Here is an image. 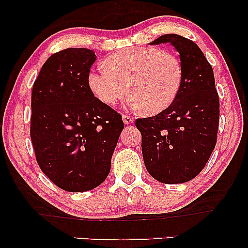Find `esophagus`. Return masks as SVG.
Returning <instances> with one entry per match:
<instances>
[{
  "mask_svg": "<svg viewBox=\"0 0 248 248\" xmlns=\"http://www.w3.org/2000/svg\"><path fill=\"white\" fill-rule=\"evenodd\" d=\"M122 118H123V122L125 124H132V123H133V121H134V118L130 116V115H123Z\"/></svg>",
  "mask_w": 248,
  "mask_h": 248,
  "instance_id": "1",
  "label": "esophagus"
}]
</instances>
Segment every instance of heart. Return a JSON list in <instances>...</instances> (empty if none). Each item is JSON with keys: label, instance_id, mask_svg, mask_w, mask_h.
Segmentation results:
<instances>
[{"label": "heart", "instance_id": "obj_1", "mask_svg": "<svg viewBox=\"0 0 248 248\" xmlns=\"http://www.w3.org/2000/svg\"><path fill=\"white\" fill-rule=\"evenodd\" d=\"M105 66L91 70L88 84L106 106L114 107L127 93L133 109L158 114L170 106L183 84L181 60L158 47L139 46L122 49L106 57Z\"/></svg>", "mask_w": 248, "mask_h": 248}]
</instances>
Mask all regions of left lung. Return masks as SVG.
<instances>
[{
	"mask_svg": "<svg viewBox=\"0 0 248 248\" xmlns=\"http://www.w3.org/2000/svg\"><path fill=\"white\" fill-rule=\"evenodd\" d=\"M170 43L179 53L183 84L174 103L152 117L138 118L142 155L147 170L165 184L196 177L217 143L219 96L211 64L191 39L167 33L151 45Z\"/></svg>",
	"mask_w": 248,
	"mask_h": 248,
	"instance_id": "obj_1",
	"label": "left lung"
}]
</instances>
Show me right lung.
I'll return each instance as SVG.
<instances>
[{"label":"right lung","instance_id":"1","mask_svg":"<svg viewBox=\"0 0 248 248\" xmlns=\"http://www.w3.org/2000/svg\"><path fill=\"white\" fill-rule=\"evenodd\" d=\"M96 59L91 49L60 50L44 63L32 87L30 138L36 160L67 192L90 191L107 178L124 128L121 115L88 84Z\"/></svg>","mask_w":248,"mask_h":248}]
</instances>
